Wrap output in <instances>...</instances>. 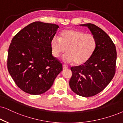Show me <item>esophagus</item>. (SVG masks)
Returning <instances> with one entry per match:
<instances>
[{
  "label": "esophagus",
  "instance_id": "34e87169",
  "mask_svg": "<svg viewBox=\"0 0 123 123\" xmlns=\"http://www.w3.org/2000/svg\"><path fill=\"white\" fill-rule=\"evenodd\" d=\"M62 67H63V70L66 69H68V67L66 65H62Z\"/></svg>",
  "mask_w": 123,
  "mask_h": 123
}]
</instances>
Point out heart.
Returning a JSON list of instances; mask_svg holds the SVG:
<instances>
[{
  "label": "heart",
  "mask_w": 123,
  "mask_h": 123,
  "mask_svg": "<svg viewBox=\"0 0 123 123\" xmlns=\"http://www.w3.org/2000/svg\"><path fill=\"white\" fill-rule=\"evenodd\" d=\"M50 48L53 55L59 57L66 52L63 61L66 63L74 62L80 65L89 60L96 46L95 37L76 29H67L60 34V38L53 36L50 40Z\"/></svg>",
  "instance_id": "obj_1"
}]
</instances>
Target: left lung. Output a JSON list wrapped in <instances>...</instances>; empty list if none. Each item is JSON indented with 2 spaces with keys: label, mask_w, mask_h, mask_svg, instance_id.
<instances>
[{
  "label": "left lung",
  "mask_w": 123,
  "mask_h": 123,
  "mask_svg": "<svg viewBox=\"0 0 123 123\" xmlns=\"http://www.w3.org/2000/svg\"><path fill=\"white\" fill-rule=\"evenodd\" d=\"M87 27L95 38L94 52L86 62L71 67L72 77L69 85L74 92L83 97H90L103 91L114 77L117 58L116 47L111 38L95 25H80Z\"/></svg>",
  "instance_id": "8db88e82"
}]
</instances>
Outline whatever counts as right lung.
<instances>
[{"label":"right lung","mask_w":123,"mask_h":123,"mask_svg":"<svg viewBox=\"0 0 123 123\" xmlns=\"http://www.w3.org/2000/svg\"><path fill=\"white\" fill-rule=\"evenodd\" d=\"M59 26L36 21L12 38L8 52V70L16 85L31 95L45 92L62 71V65L52 54L50 40Z\"/></svg>","instance_id":"add662e5"}]
</instances>
